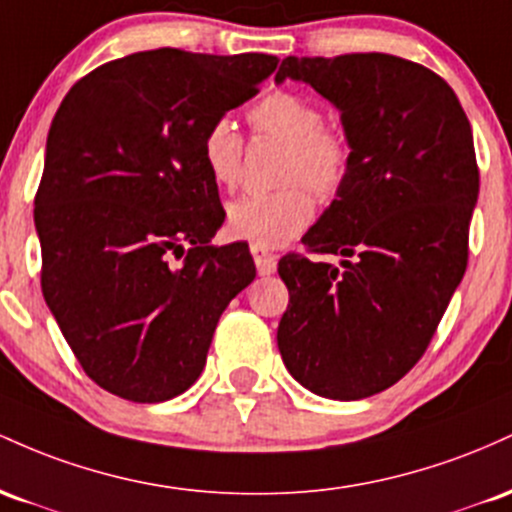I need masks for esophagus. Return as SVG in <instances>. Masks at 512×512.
<instances>
[{"mask_svg": "<svg viewBox=\"0 0 512 512\" xmlns=\"http://www.w3.org/2000/svg\"><path fill=\"white\" fill-rule=\"evenodd\" d=\"M251 256H254L256 261L258 275H271L275 271V266H278V256L271 254L268 249H263V246L251 244Z\"/></svg>", "mask_w": 512, "mask_h": 512, "instance_id": "1", "label": "esophagus"}]
</instances>
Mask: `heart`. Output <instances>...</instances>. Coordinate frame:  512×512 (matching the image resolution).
<instances>
[{
  "label": "heart",
  "instance_id": "b5f03b06",
  "mask_svg": "<svg viewBox=\"0 0 512 512\" xmlns=\"http://www.w3.org/2000/svg\"><path fill=\"white\" fill-rule=\"evenodd\" d=\"M256 135L283 142L287 154L280 169L285 188L273 193L241 195L227 208V225L234 237L273 249L295 239L314 217V198L329 200L343 188L353 145L338 128H326L324 113L307 96L295 91H271L249 108ZM200 154L210 179L220 188H234L241 176L244 140L229 118H217L200 140Z\"/></svg>",
  "mask_w": 512,
  "mask_h": 512
}]
</instances>
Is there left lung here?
Listing matches in <instances>:
<instances>
[{"mask_svg":"<svg viewBox=\"0 0 512 512\" xmlns=\"http://www.w3.org/2000/svg\"><path fill=\"white\" fill-rule=\"evenodd\" d=\"M307 82L341 111L350 174L309 227L312 254L280 258L290 290L278 348L326 399L392 387L421 360L467 271L479 195L472 125L445 79L384 53L285 57L275 82Z\"/></svg>","mask_w":512,"mask_h":512,"instance_id":"8db88e82","label":"left lung"}]
</instances>
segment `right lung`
<instances>
[{"mask_svg":"<svg viewBox=\"0 0 512 512\" xmlns=\"http://www.w3.org/2000/svg\"><path fill=\"white\" fill-rule=\"evenodd\" d=\"M263 53H132L57 108L36 193L40 287L79 365L106 392L157 404L198 380L217 321L256 278L200 154L212 120L258 94Z\"/></svg>","mask_w":512,"mask_h":512,"instance_id":"add662e5","label":"right lung"}]
</instances>
